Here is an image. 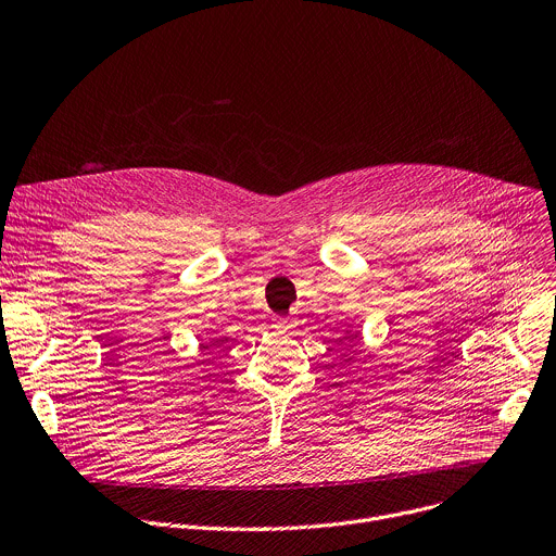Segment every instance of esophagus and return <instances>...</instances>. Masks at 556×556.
Listing matches in <instances>:
<instances>
[{
    "instance_id": "obj_1",
    "label": "esophagus",
    "mask_w": 556,
    "mask_h": 556,
    "mask_svg": "<svg viewBox=\"0 0 556 556\" xmlns=\"http://www.w3.org/2000/svg\"><path fill=\"white\" fill-rule=\"evenodd\" d=\"M294 326V319L292 317H275V328L279 330H290Z\"/></svg>"
}]
</instances>
